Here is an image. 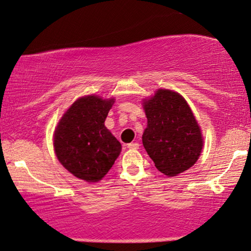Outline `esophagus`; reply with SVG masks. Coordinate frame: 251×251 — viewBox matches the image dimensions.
Returning a JSON list of instances; mask_svg holds the SVG:
<instances>
[{"label": "esophagus", "mask_w": 251, "mask_h": 251, "mask_svg": "<svg viewBox=\"0 0 251 251\" xmlns=\"http://www.w3.org/2000/svg\"><path fill=\"white\" fill-rule=\"evenodd\" d=\"M139 143L138 142H131L127 145L128 149H139Z\"/></svg>", "instance_id": "obj_1"}]
</instances>
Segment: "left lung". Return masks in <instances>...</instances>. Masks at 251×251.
Returning <instances> with one entry per match:
<instances>
[{"mask_svg":"<svg viewBox=\"0 0 251 251\" xmlns=\"http://www.w3.org/2000/svg\"><path fill=\"white\" fill-rule=\"evenodd\" d=\"M143 109L148 122L142 142L156 169L175 176L192 168L201 155L203 136L186 100L179 93L158 89L143 101Z\"/></svg>","mask_w":251,"mask_h":251,"instance_id":"obj_1","label":"left lung"}]
</instances>
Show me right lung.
I'll return each mask as SVG.
<instances>
[{
  "label": "right lung",
  "instance_id": "add662e5",
  "mask_svg": "<svg viewBox=\"0 0 251 251\" xmlns=\"http://www.w3.org/2000/svg\"><path fill=\"white\" fill-rule=\"evenodd\" d=\"M115 99L96 95L76 100L59 120L53 148L61 164L76 178L100 181L122 151V145L104 122Z\"/></svg>",
  "mask_w": 251,
  "mask_h": 251
}]
</instances>
